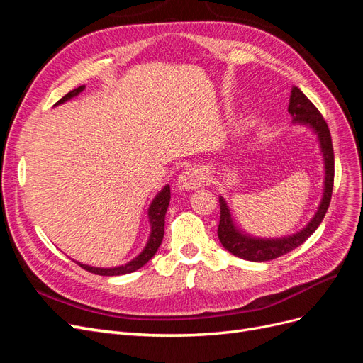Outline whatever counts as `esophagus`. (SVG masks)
<instances>
[{"instance_id":"1","label":"esophagus","mask_w":363,"mask_h":363,"mask_svg":"<svg viewBox=\"0 0 363 363\" xmlns=\"http://www.w3.org/2000/svg\"><path fill=\"white\" fill-rule=\"evenodd\" d=\"M205 182V173L201 169H194V167H189L184 169L179 177H178V189L184 190V191H190L197 189V186L203 185Z\"/></svg>"}]
</instances>
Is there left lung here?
<instances>
[{
  "mask_svg": "<svg viewBox=\"0 0 363 363\" xmlns=\"http://www.w3.org/2000/svg\"><path fill=\"white\" fill-rule=\"evenodd\" d=\"M288 113L292 116V122L312 128L313 133L318 137L325 172L323 199L317 213H315L306 228H303L300 232L282 238H258L249 235V233H244L237 228V225L233 223L232 220L230 209L226 201L220 196V223L217 230L218 240L223 244V247L226 250L245 261H272L274 258H279V256L286 255L291 250L297 249L298 245L305 242L312 233L317 230L330 205L335 178V155L329 126H327L317 107H315V105L306 98L305 93L296 86L291 90Z\"/></svg>",
  "mask_w": 363,
  "mask_h": 363,
  "instance_id": "1",
  "label": "left lung"
}]
</instances>
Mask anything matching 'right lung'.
<instances>
[{
  "mask_svg": "<svg viewBox=\"0 0 363 363\" xmlns=\"http://www.w3.org/2000/svg\"><path fill=\"white\" fill-rule=\"evenodd\" d=\"M86 87L79 86L74 90H71L65 95L60 101H58L55 105H60L69 99H72L74 96L79 95ZM169 202H170V186L166 185L155 197L152 203L149 205L147 209V217H149V223H150V233H149V240L145 245V249L142 250L138 256H135L134 259H131L130 262H126L125 265H119V267H113V268H101V267H90L86 264L77 262L79 267H83L84 270L93 273V274H99V276H121V274H128L133 273L138 268H142L152 256H154L158 250V247L161 245L162 237H164V218H166V213L169 208Z\"/></svg>",
  "mask_w": 363,
  "mask_h": 363,
  "instance_id": "obj_1",
  "label": "right lung"
}]
</instances>
